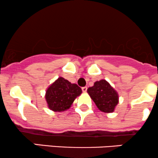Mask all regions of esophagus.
<instances>
[{
    "label": "esophagus",
    "mask_w": 158,
    "mask_h": 158,
    "mask_svg": "<svg viewBox=\"0 0 158 158\" xmlns=\"http://www.w3.org/2000/svg\"><path fill=\"white\" fill-rule=\"evenodd\" d=\"M82 91L84 92V93H86V92L87 91V87H86V86H84V87H82Z\"/></svg>",
    "instance_id": "1"
}]
</instances>
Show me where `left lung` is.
Listing matches in <instances>:
<instances>
[{
	"label": "left lung",
	"mask_w": 158,
	"mask_h": 158,
	"mask_svg": "<svg viewBox=\"0 0 158 158\" xmlns=\"http://www.w3.org/2000/svg\"><path fill=\"white\" fill-rule=\"evenodd\" d=\"M87 93L102 112L113 113L118 103V93L105 80L95 82Z\"/></svg>",
	"instance_id": "obj_1"
}]
</instances>
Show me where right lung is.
Returning <instances> with one entry per match:
<instances>
[{
  "label": "right lung",
  "instance_id": "obj_1",
  "mask_svg": "<svg viewBox=\"0 0 158 158\" xmlns=\"http://www.w3.org/2000/svg\"><path fill=\"white\" fill-rule=\"evenodd\" d=\"M81 93L82 90L77 84H72L60 77L46 90L45 99L48 107L54 112L66 110Z\"/></svg>",
  "mask_w": 158,
  "mask_h": 158
}]
</instances>
